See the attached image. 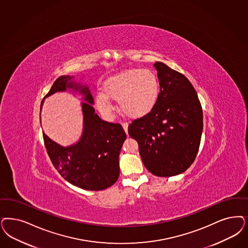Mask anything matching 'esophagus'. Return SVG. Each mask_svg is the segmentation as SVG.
<instances>
[{"label": "esophagus", "instance_id": "obj_1", "mask_svg": "<svg viewBox=\"0 0 248 248\" xmlns=\"http://www.w3.org/2000/svg\"><path fill=\"white\" fill-rule=\"evenodd\" d=\"M122 126H123L124 130L125 131V133H127V131H128V124L127 123H123Z\"/></svg>", "mask_w": 248, "mask_h": 248}]
</instances>
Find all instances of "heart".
Listing matches in <instances>:
<instances>
[{
    "mask_svg": "<svg viewBox=\"0 0 248 248\" xmlns=\"http://www.w3.org/2000/svg\"><path fill=\"white\" fill-rule=\"evenodd\" d=\"M160 96V82L157 75L148 68H130L109 78L103 93L96 94V106L106 116H111L113 105L118 101L120 109L129 117L147 115L156 106Z\"/></svg>",
    "mask_w": 248,
    "mask_h": 248,
    "instance_id": "heart-1",
    "label": "heart"
}]
</instances>
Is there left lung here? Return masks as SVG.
<instances>
[{
  "label": "left lung",
  "mask_w": 248,
  "mask_h": 248,
  "mask_svg": "<svg viewBox=\"0 0 248 248\" xmlns=\"http://www.w3.org/2000/svg\"><path fill=\"white\" fill-rule=\"evenodd\" d=\"M160 96L154 110L128 126L145 168L155 176L172 177L195 160L203 127L202 109L187 78L155 62Z\"/></svg>",
  "instance_id": "8db88e82"
}]
</instances>
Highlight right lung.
<instances>
[{
	"instance_id": "add662e5",
	"label": "right lung",
	"mask_w": 248,
	"mask_h": 248,
	"mask_svg": "<svg viewBox=\"0 0 248 248\" xmlns=\"http://www.w3.org/2000/svg\"><path fill=\"white\" fill-rule=\"evenodd\" d=\"M73 90L83 96V130L76 144L62 146L43 133L44 142L55 169L70 184L87 190H102L119 178V155L126 135L120 124L103 121L95 113L94 100L87 85L64 75L56 79L44 98ZM41 113V112H40ZM41 122V121H40Z\"/></svg>"
}]
</instances>
